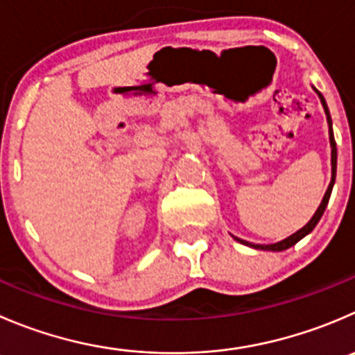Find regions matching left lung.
I'll return each mask as SVG.
<instances>
[{
    "mask_svg": "<svg viewBox=\"0 0 355 355\" xmlns=\"http://www.w3.org/2000/svg\"><path fill=\"white\" fill-rule=\"evenodd\" d=\"M315 92H318V90H315ZM318 95H319V98H321V102H322V107H324V112H326V116H328V125H329V142H331V184H329L328 191H326V194H324V198H322L321 205H319L318 211L314 213V216H312V218H311V222H309L307 225H305V227H302L300 230H297V232H295V234H291L290 237H286V239L279 241V243H276V244H251V243H248V241L237 239V237H236V239L239 241V243H243V244H248V246H251V248H257V250H267V251H283V250H288V248H291V246H293V244H297L298 241H300L302 237H305V236H307L309 232H312V229H314V227L318 225V222H319V220H321L322 213H324L326 206H328L329 196H331V189H333V184H335V177H336V142H335V137H333V130H331V118H329L328 105H326V101H324V97H322V95L319 94V92H318Z\"/></svg>",
    "mask_w": 355,
    "mask_h": 355,
    "instance_id": "8db88e82",
    "label": "left lung"
}]
</instances>
